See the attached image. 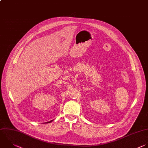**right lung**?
I'll return each mask as SVG.
<instances>
[{"mask_svg": "<svg viewBox=\"0 0 148 148\" xmlns=\"http://www.w3.org/2000/svg\"><path fill=\"white\" fill-rule=\"evenodd\" d=\"M53 120H51V121H49V122H47V123H50V122H51V121H53Z\"/></svg>", "mask_w": 148, "mask_h": 148, "instance_id": "right-lung-1", "label": "right lung"}]
</instances>
